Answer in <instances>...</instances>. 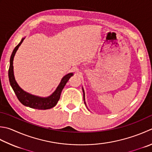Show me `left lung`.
Listing matches in <instances>:
<instances>
[{"instance_id":"obj_1","label":"left lung","mask_w":152,"mask_h":152,"mask_svg":"<svg viewBox=\"0 0 152 152\" xmlns=\"http://www.w3.org/2000/svg\"><path fill=\"white\" fill-rule=\"evenodd\" d=\"M82 90H83V93H84V103H85V105H86V102H85V94H84V90H83V88H82Z\"/></svg>"}]
</instances>
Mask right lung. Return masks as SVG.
<instances>
[{
    "instance_id": "obj_1",
    "label": "right lung",
    "mask_w": 152,
    "mask_h": 152,
    "mask_svg": "<svg viewBox=\"0 0 152 152\" xmlns=\"http://www.w3.org/2000/svg\"><path fill=\"white\" fill-rule=\"evenodd\" d=\"M25 37L22 39L20 43L15 47L12 53L10 60V67L8 70V78L10 81V86L12 88L15 94L16 95L18 99L20 102V103L23 104V105L26 107H29L30 108L36 109L39 110H45L51 109L55 107L57 102L60 99L61 91L62 89L64 88V86L66 85L68 80L72 76H73V73L71 72L65 75L62 78L60 84L56 88L55 91L50 95V96L47 97H41L39 96H35L34 95L28 93L23 91L22 88L18 84L14 75V66H13V61L15 54L18 49L20 45L22 43L23 41L24 40Z\"/></svg>"
}]
</instances>
